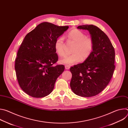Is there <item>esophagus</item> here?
I'll return each mask as SVG.
<instances>
[{"label": "esophagus", "mask_w": 128, "mask_h": 128, "mask_svg": "<svg viewBox=\"0 0 128 128\" xmlns=\"http://www.w3.org/2000/svg\"><path fill=\"white\" fill-rule=\"evenodd\" d=\"M70 66H68V65H65V69H66V70L69 69H70Z\"/></svg>", "instance_id": "1"}]
</instances>
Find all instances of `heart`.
Returning <instances> with one entry per match:
<instances>
[{
    "mask_svg": "<svg viewBox=\"0 0 128 128\" xmlns=\"http://www.w3.org/2000/svg\"><path fill=\"white\" fill-rule=\"evenodd\" d=\"M67 37L70 41L75 44L72 48L74 52L70 55L65 56L62 58L60 62L66 65H72L87 59L92 54L94 43L92 39L86 36L82 31L78 29H73L70 31ZM64 40L63 37H59L56 39L54 44V49L59 56L65 55Z\"/></svg>",
    "mask_w": 128,
    "mask_h": 128,
    "instance_id": "obj_1",
    "label": "heart"
}]
</instances>
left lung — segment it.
<instances>
[{
    "label": "left lung",
    "mask_w": 128,
    "mask_h": 128,
    "mask_svg": "<svg viewBox=\"0 0 128 128\" xmlns=\"http://www.w3.org/2000/svg\"><path fill=\"white\" fill-rule=\"evenodd\" d=\"M78 29L87 30L94 48L90 57L82 63L71 67L70 87L76 95L90 97L99 94L110 82L115 69V51L106 34L93 25H84Z\"/></svg>",
    "instance_id": "1"
}]
</instances>
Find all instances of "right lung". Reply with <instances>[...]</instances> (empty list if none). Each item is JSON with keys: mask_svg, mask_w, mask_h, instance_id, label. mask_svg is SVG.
Segmentation results:
<instances>
[{"mask_svg": "<svg viewBox=\"0 0 128 128\" xmlns=\"http://www.w3.org/2000/svg\"><path fill=\"white\" fill-rule=\"evenodd\" d=\"M68 28L43 22L26 35L18 51L14 69L21 88L29 96L42 98L52 91L65 69L63 65L52 66L58 60L54 44Z\"/></svg>", "mask_w": 128, "mask_h": 128, "instance_id": "1", "label": "right lung"}]
</instances>
